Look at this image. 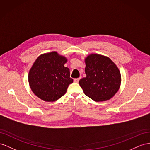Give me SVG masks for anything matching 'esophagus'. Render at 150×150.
Instances as JSON below:
<instances>
[{"mask_svg": "<svg viewBox=\"0 0 150 150\" xmlns=\"http://www.w3.org/2000/svg\"><path fill=\"white\" fill-rule=\"evenodd\" d=\"M79 80H80V78H76V79H74V82L78 83V82H79Z\"/></svg>", "mask_w": 150, "mask_h": 150, "instance_id": "1", "label": "esophagus"}]
</instances>
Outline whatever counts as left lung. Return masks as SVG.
I'll list each match as a JSON object with an SVG mask.
<instances>
[{
  "label": "left lung",
  "instance_id": "8db88e82",
  "mask_svg": "<svg viewBox=\"0 0 150 150\" xmlns=\"http://www.w3.org/2000/svg\"><path fill=\"white\" fill-rule=\"evenodd\" d=\"M85 62L86 76L79 80L84 94L95 101L108 100L120 86L118 68L109 57L96 54L88 56Z\"/></svg>",
  "mask_w": 150,
  "mask_h": 150
}]
</instances>
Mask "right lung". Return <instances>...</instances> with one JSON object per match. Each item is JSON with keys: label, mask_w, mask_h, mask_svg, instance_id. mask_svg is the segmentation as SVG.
I'll list each match as a JSON object with an SVG mask.
<instances>
[{"label": "right lung", "mask_w": 150, "mask_h": 150, "mask_svg": "<svg viewBox=\"0 0 150 150\" xmlns=\"http://www.w3.org/2000/svg\"><path fill=\"white\" fill-rule=\"evenodd\" d=\"M66 57L56 52L44 54L37 57L28 74L33 93L45 101H55L67 93L74 81L70 70L65 67Z\"/></svg>", "instance_id": "obj_1"}]
</instances>
